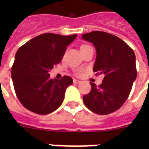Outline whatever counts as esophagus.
<instances>
[{
  "label": "esophagus",
  "mask_w": 149,
  "mask_h": 149,
  "mask_svg": "<svg viewBox=\"0 0 149 149\" xmlns=\"http://www.w3.org/2000/svg\"><path fill=\"white\" fill-rule=\"evenodd\" d=\"M73 83H74V84H78V83H81V81L77 80V79H74V80H73Z\"/></svg>",
  "instance_id": "1"
}]
</instances>
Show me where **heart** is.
I'll return each mask as SVG.
<instances>
[{
	"label": "heart",
	"mask_w": 149,
	"mask_h": 149,
	"mask_svg": "<svg viewBox=\"0 0 149 149\" xmlns=\"http://www.w3.org/2000/svg\"><path fill=\"white\" fill-rule=\"evenodd\" d=\"M85 46H88V45H81V49H82V48H84V47H85Z\"/></svg>",
	"instance_id": "1"
}]
</instances>
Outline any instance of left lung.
<instances>
[{"mask_svg": "<svg viewBox=\"0 0 149 149\" xmlns=\"http://www.w3.org/2000/svg\"><path fill=\"white\" fill-rule=\"evenodd\" d=\"M82 39L93 43L97 51L93 71L104 74L99 87L90 82L91 91L83 97L84 103L97 114L112 113L124 104L136 78L134 52L124 40L105 32L82 34Z\"/></svg>", "mask_w": 149, "mask_h": 149, "instance_id": "left-lung-1", "label": "left lung"}]
</instances>
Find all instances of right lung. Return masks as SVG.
Here are the masks:
<instances>
[{
	"instance_id": "add662e5",
	"label": "right lung",
	"mask_w": 149,
	"mask_h": 149,
	"mask_svg": "<svg viewBox=\"0 0 149 149\" xmlns=\"http://www.w3.org/2000/svg\"><path fill=\"white\" fill-rule=\"evenodd\" d=\"M77 36L44 33L18 49L11 70L12 80L17 98L25 109L45 115L61 106L72 79L68 76L61 80L51 79L49 72L61 61L67 46Z\"/></svg>"
}]
</instances>
